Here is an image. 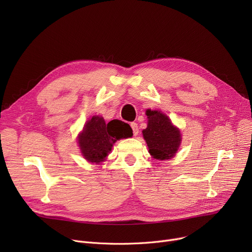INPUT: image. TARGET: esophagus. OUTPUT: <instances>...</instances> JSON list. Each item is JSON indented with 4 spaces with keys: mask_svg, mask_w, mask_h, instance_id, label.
Listing matches in <instances>:
<instances>
[{
    "mask_svg": "<svg viewBox=\"0 0 252 252\" xmlns=\"http://www.w3.org/2000/svg\"><path fill=\"white\" fill-rule=\"evenodd\" d=\"M130 127H131V129H133L134 136H137L139 134V126H138V125L136 123H131L130 124Z\"/></svg>",
    "mask_w": 252,
    "mask_h": 252,
    "instance_id": "esophagus-1",
    "label": "esophagus"
}]
</instances>
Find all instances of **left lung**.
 <instances>
[{
  "instance_id": "obj_1",
  "label": "left lung",
  "mask_w": 252,
  "mask_h": 252,
  "mask_svg": "<svg viewBox=\"0 0 252 252\" xmlns=\"http://www.w3.org/2000/svg\"><path fill=\"white\" fill-rule=\"evenodd\" d=\"M148 125L143 129L150 155L157 160L173 158L181 145V131L161 111L148 110Z\"/></svg>"
}]
</instances>
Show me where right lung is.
Instances as JSON below:
<instances>
[{"label":"right lung","instance_id":"1","mask_svg":"<svg viewBox=\"0 0 252 252\" xmlns=\"http://www.w3.org/2000/svg\"><path fill=\"white\" fill-rule=\"evenodd\" d=\"M131 136L133 130L127 124L118 119L106 124L102 116L94 115L86 123L77 137V143L85 159L100 163L106 159L117 140Z\"/></svg>","mask_w":252,"mask_h":252}]
</instances>
